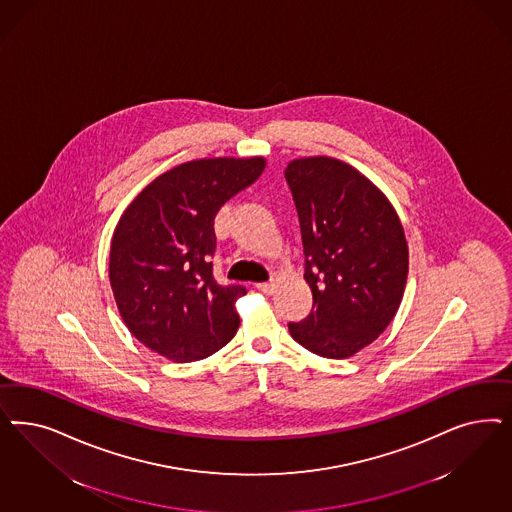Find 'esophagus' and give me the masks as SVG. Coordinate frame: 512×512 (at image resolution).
Here are the masks:
<instances>
[{"label":"esophagus","instance_id":"esophagus-1","mask_svg":"<svg viewBox=\"0 0 512 512\" xmlns=\"http://www.w3.org/2000/svg\"><path fill=\"white\" fill-rule=\"evenodd\" d=\"M256 288H258L260 292L267 294V296H271V294L275 292V284H273V282H258Z\"/></svg>","mask_w":512,"mask_h":512}]
</instances>
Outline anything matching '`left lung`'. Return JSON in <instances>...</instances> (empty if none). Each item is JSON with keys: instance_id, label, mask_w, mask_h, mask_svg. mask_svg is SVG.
Segmentation results:
<instances>
[{"instance_id": "8db88e82", "label": "left lung", "mask_w": 512, "mask_h": 512, "mask_svg": "<svg viewBox=\"0 0 512 512\" xmlns=\"http://www.w3.org/2000/svg\"><path fill=\"white\" fill-rule=\"evenodd\" d=\"M313 311L290 324L301 347L345 360L371 345L401 305L409 247L394 205L356 167L331 156L290 160Z\"/></svg>"}]
</instances>
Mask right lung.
Instances as JSON below:
<instances>
[{"instance_id": "1", "label": "right lung", "mask_w": 512, "mask_h": 512, "mask_svg": "<svg viewBox=\"0 0 512 512\" xmlns=\"http://www.w3.org/2000/svg\"><path fill=\"white\" fill-rule=\"evenodd\" d=\"M264 156L199 158L147 184L120 216L109 252L116 307L133 337L177 363L203 360L239 328L243 286L213 277L215 216L264 173Z\"/></svg>"}]
</instances>
